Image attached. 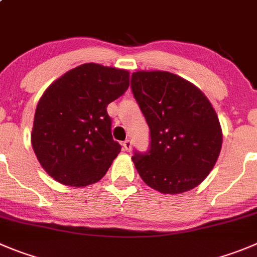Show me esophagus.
Instances as JSON below:
<instances>
[{"label": "esophagus", "instance_id": "34e87169", "mask_svg": "<svg viewBox=\"0 0 257 257\" xmlns=\"http://www.w3.org/2000/svg\"><path fill=\"white\" fill-rule=\"evenodd\" d=\"M132 145H133V143H132V141H131V140L124 141V142H123V147H124V150H125L126 152H129V151L132 150Z\"/></svg>", "mask_w": 257, "mask_h": 257}]
</instances>
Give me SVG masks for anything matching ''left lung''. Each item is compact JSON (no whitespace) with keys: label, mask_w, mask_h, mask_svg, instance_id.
<instances>
[{"label":"left lung","mask_w":257,"mask_h":257,"mask_svg":"<svg viewBox=\"0 0 257 257\" xmlns=\"http://www.w3.org/2000/svg\"><path fill=\"white\" fill-rule=\"evenodd\" d=\"M131 88L150 128L147 152L132 157L142 180L164 194L191 190L208 176L222 148V129L196 86L165 71H138Z\"/></svg>","instance_id":"left-lung-1"}]
</instances>
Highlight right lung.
<instances>
[{
  "label": "right lung",
  "mask_w": 257,
  "mask_h": 257,
  "mask_svg": "<svg viewBox=\"0 0 257 257\" xmlns=\"http://www.w3.org/2000/svg\"><path fill=\"white\" fill-rule=\"evenodd\" d=\"M128 87V71L86 63L45 90L35 111L31 145L53 179L86 186L106 174L121 150L112 140L106 107Z\"/></svg>",
  "instance_id": "right-lung-1"
}]
</instances>
